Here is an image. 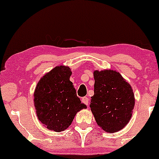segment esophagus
Returning <instances> with one entry per match:
<instances>
[{
	"label": "esophagus",
	"instance_id": "esophagus-1",
	"mask_svg": "<svg viewBox=\"0 0 159 159\" xmlns=\"http://www.w3.org/2000/svg\"><path fill=\"white\" fill-rule=\"evenodd\" d=\"M82 102L83 103L85 104V105L88 106V105H89V98L88 97H83L82 98Z\"/></svg>",
	"mask_w": 159,
	"mask_h": 159
}]
</instances>
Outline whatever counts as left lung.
Instances as JSON below:
<instances>
[{
  "mask_svg": "<svg viewBox=\"0 0 159 159\" xmlns=\"http://www.w3.org/2000/svg\"><path fill=\"white\" fill-rule=\"evenodd\" d=\"M94 95L90 109L99 127L107 132L122 129L129 122L134 106L130 84L118 71H95Z\"/></svg>",
  "mask_w": 159,
  "mask_h": 159,
  "instance_id": "1",
  "label": "left lung"
}]
</instances>
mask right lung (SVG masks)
<instances>
[{
	"label": "right lung",
	"mask_w": 159,
	"mask_h": 159,
	"mask_svg": "<svg viewBox=\"0 0 159 159\" xmlns=\"http://www.w3.org/2000/svg\"><path fill=\"white\" fill-rule=\"evenodd\" d=\"M69 66H59L38 82L34 103L38 118L50 130L61 132L71 125L76 114L87 106L77 96Z\"/></svg>",
	"instance_id": "add662e5"
}]
</instances>
